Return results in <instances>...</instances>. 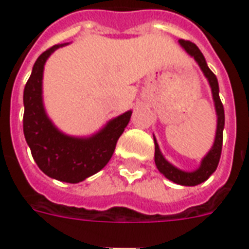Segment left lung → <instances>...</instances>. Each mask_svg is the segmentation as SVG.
I'll return each instance as SVG.
<instances>
[{
	"label": "left lung",
	"mask_w": 249,
	"mask_h": 249,
	"mask_svg": "<svg viewBox=\"0 0 249 249\" xmlns=\"http://www.w3.org/2000/svg\"><path fill=\"white\" fill-rule=\"evenodd\" d=\"M178 44L181 45L184 51L187 52L189 56L192 57L195 61L197 62L200 69L204 73L205 78L208 80L209 87L212 90V97H213L214 109H216V116H217V126H216V135H214V141L212 148L205 156L201 159V162L198 165L197 169L187 172L183 169H178L173 164L168 161L165 157L162 156L161 151L159 148L156 137L153 136L155 140V162H156L157 169L162 173L168 180H171L173 183L178 185H185V187H195L197 184L204 183L205 180H208L209 176L216 171V168L219 165L220 156H221V146H223V130H224V108L220 100L219 96V82L217 78L213 74V71H211L207 65V61L204 58L203 53L200 52L197 46L195 45L191 41L178 40Z\"/></svg>",
	"instance_id": "left-lung-1"
}]
</instances>
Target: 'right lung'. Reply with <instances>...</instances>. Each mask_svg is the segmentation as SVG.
<instances>
[{"label": "right lung", "instance_id": "right-lung-1", "mask_svg": "<svg viewBox=\"0 0 249 249\" xmlns=\"http://www.w3.org/2000/svg\"><path fill=\"white\" fill-rule=\"evenodd\" d=\"M52 46L33 65L24 89V135L36 164L46 176L76 184L101 171L113 155L132 110L109 120L101 129L88 137L65 135L46 114L42 98V77L46 60L61 46Z\"/></svg>", "mask_w": 249, "mask_h": 249}]
</instances>
